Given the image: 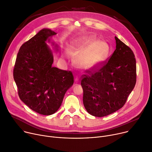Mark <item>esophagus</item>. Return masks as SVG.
Instances as JSON below:
<instances>
[{
    "label": "esophagus",
    "instance_id": "34e87169",
    "mask_svg": "<svg viewBox=\"0 0 152 152\" xmlns=\"http://www.w3.org/2000/svg\"><path fill=\"white\" fill-rule=\"evenodd\" d=\"M78 81H79V78H78V77L77 76V77H76V78H75V82H77Z\"/></svg>",
    "mask_w": 152,
    "mask_h": 152
}]
</instances>
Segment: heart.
Wrapping results in <instances>:
<instances>
[{"instance_id":"obj_1","label":"heart","mask_w":152,"mask_h":152,"mask_svg":"<svg viewBox=\"0 0 152 152\" xmlns=\"http://www.w3.org/2000/svg\"><path fill=\"white\" fill-rule=\"evenodd\" d=\"M94 37H84L76 40L68 51L75 58L76 64L84 70H94L107 58L109 47L103 40L95 41Z\"/></svg>"}]
</instances>
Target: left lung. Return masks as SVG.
Returning a JSON list of instances; mask_svg holds the SVG:
<instances>
[{"label": "left lung", "mask_w": 152, "mask_h": 152, "mask_svg": "<svg viewBox=\"0 0 152 152\" xmlns=\"http://www.w3.org/2000/svg\"><path fill=\"white\" fill-rule=\"evenodd\" d=\"M115 40L116 50L108 61L82 76L84 105L94 116H105L121 108L136 84L134 54L116 36Z\"/></svg>", "instance_id": "left-lung-1"}]
</instances>
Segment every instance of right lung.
Here are the masks:
<instances>
[{"label": "right lung", "instance_id": "obj_1", "mask_svg": "<svg viewBox=\"0 0 152 152\" xmlns=\"http://www.w3.org/2000/svg\"><path fill=\"white\" fill-rule=\"evenodd\" d=\"M56 34L50 29H43L23 44L13 70L20 100L43 115L57 112L74 82L71 71L52 66L53 54L45 42Z\"/></svg>", "mask_w": 152, "mask_h": 152}]
</instances>
